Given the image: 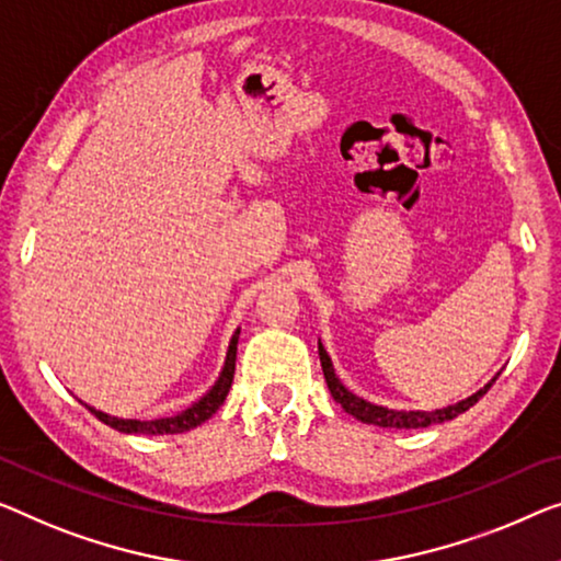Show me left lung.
I'll list each match as a JSON object with an SVG mask.
<instances>
[{
    "label": "left lung",
    "instance_id": "obj_1",
    "mask_svg": "<svg viewBox=\"0 0 561 561\" xmlns=\"http://www.w3.org/2000/svg\"><path fill=\"white\" fill-rule=\"evenodd\" d=\"M320 363H322V373H324V380H328V388L332 392V398L342 405V411L350 413V415H355L357 421H363V423L380 425V428H405L408 431V428H428V425H436V423H443V421H454L456 415L466 413L468 408L479 403V400L486 396L489 388L494 386V380H496L494 378L486 388H481L479 392H473L471 398H466V400H461V403H456V405L440 408V411H425V413L411 411V413H405V411H388V408L373 405V403H367V400L353 396V392H350L345 386H342L337 375H334L332 363H330V355H328V350L322 347V342H320Z\"/></svg>",
    "mask_w": 561,
    "mask_h": 561
}]
</instances>
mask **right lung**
I'll list each match as a JSON object with an SVG mask.
<instances>
[{
  "instance_id": "add662e5",
  "label": "right lung",
  "mask_w": 561,
  "mask_h": 561,
  "mask_svg": "<svg viewBox=\"0 0 561 561\" xmlns=\"http://www.w3.org/2000/svg\"><path fill=\"white\" fill-rule=\"evenodd\" d=\"M237 342H239V330L233 332L231 337V345H229V353H227V363H224V370L219 375V380H216V386L206 392L204 398L194 403L186 411L173 415V417H158V421H125V417H113L107 413H100L95 408L85 405L90 413H93L98 421H103L105 425H111V428L121 431V433H144V436H165V433H183V431H191L201 425L204 421H208L216 411H219L224 400L229 396V388H231V380H233V367H237Z\"/></svg>"
}]
</instances>
